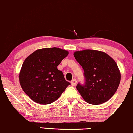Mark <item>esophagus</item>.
<instances>
[{"instance_id": "34e87169", "label": "esophagus", "mask_w": 133, "mask_h": 133, "mask_svg": "<svg viewBox=\"0 0 133 133\" xmlns=\"http://www.w3.org/2000/svg\"><path fill=\"white\" fill-rule=\"evenodd\" d=\"M76 83H77V81H76V79H73V80L71 81V85L73 86L76 85Z\"/></svg>"}]
</instances>
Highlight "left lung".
<instances>
[{
  "label": "left lung",
  "instance_id": "8db88e82",
  "mask_svg": "<svg viewBox=\"0 0 133 133\" xmlns=\"http://www.w3.org/2000/svg\"><path fill=\"white\" fill-rule=\"evenodd\" d=\"M74 56L84 71L85 82L76 89L86 102L101 104L111 99L120 84V75L114 60L103 52L86 49Z\"/></svg>",
  "mask_w": 133,
  "mask_h": 133
}]
</instances>
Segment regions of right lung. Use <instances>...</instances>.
Segmentation results:
<instances>
[{
	"instance_id": "obj_1",
	"label": "right lung",
	"mask_w": 133,
	"mask_h": 133,
	"mask_svg": "<svg viewBox=\"0 0 133 133\" xmlns=\"http://www.w3.org/2000/svg\"><path fill=\"white\" fill-rule=\"evenodd\" d=\"M68 52L58 48L38 49L27 57L19 73L21 86L31 99L41 104L54 102L70 83L57 66Z\"/></svg>"
}]
</instances>
